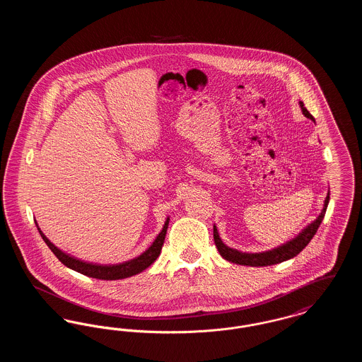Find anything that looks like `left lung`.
<instances>
[{"label": "left lung", "mask_w": 362, "mask_h": 362, "mask_svg": "<svg viewBox=\"0 0 362 362\" xmlns=\"http://www.w3.org/2000/svg\"><path fill=\"white\" fill-rule=\"evenodd\" d=\"M303 114L313 121V117L310 115V111L304 107V103L300 102ZM328 201H329V192L326 197L325 201V207L322 210V213L319 214V217L308 225L300 235H297L293 240L288 241L286 244H282L281 247L274 248L272 251H266V252H259V254H247V252H240L238 250L229 248L226 247L223 240L218 236L217 228L216 225L213 226V238H214V243L216 247L220 252V255L223 258L232 262V263H238V264H244V266H252V267H259V266H272V264H276L281 262H285L288 259L294 258L296 255H298L307 245L308 243L312 240V238L315 236V233L317 232V228L322 224L326 210H327Z\"/></svg>", "instance_id": "8db88e82"}]
</instances>
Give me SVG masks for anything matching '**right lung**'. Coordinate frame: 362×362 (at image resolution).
Here are the masks:
<instances>
[{"mask_svg":"<svg viewBox=\"0 0 362 362\" xmlns=\"http://www.w3.org/2000/svg\"><path fill=\"white\" fill-rule=\"evenodd\" d=\"M168 221L170 218H167L165 224L163 226V230L158 233V236L156 238L153 244L144 252L141 254L138 258L132 259L129 262L124 263H119V264H93V263H86L83 260L73 258L68 254L62 252L61 250H58L52 241L49 240L42 230L37 228L42 239L47 244V247L52 251V254L57 258L61 260V263H64L66 267H69L71 270L81 273L84 276H92V278H98V279H105V281H114V279H123L127 276H136L138 273L144 272L146 267H149L156 259L158 258L163 244H164V239H165V233H167V228H168Z\"/></svg>","mask_w":362,"mask_h":362,"instance_id":"right-lung-1","label":"right lung"}]
</instances>
